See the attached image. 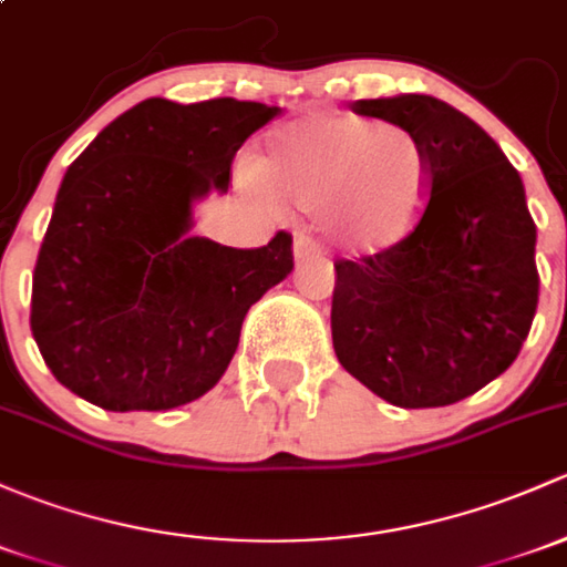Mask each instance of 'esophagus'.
Returning a JSON list of instances; mask_svg holds the SVG:
<instances>
[{
    "label": "esophagus",
    "mask_w": 567,
    "mask_h": 567,
    "mask_svg": "<svg viewBox=\"0 0 567 567\" xmlns=\"http://www.w3.org/2000/svg\"><path fill=\"white\" fill-rule=\"evenodd\" d=\"M293 255H296V260L315 258V255H320V244L315 241L309 234H299L293 241Z\"/></svg>",
    "instance_id": "1"
}]
</instances>
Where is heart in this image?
Listing matches in <instances>:
<instances>
[{
    "instance_id": "heart-1",
    "label": "heart",
    "mask_w": 567,
    "mask_h": 567,
    "mask_svg": "<svg viewBox=\"0 0 567 567\" xmlns=\"http://www.w3.org/2000/svg\"><path fill=\"white\" fill-rule=\"evenodd\" d=\"M249 178L307 212L331 206L348 241L367 252L413 236L434 189L419 135L353 113H312L271 130Z\"/></svg>"
}]
</instances>
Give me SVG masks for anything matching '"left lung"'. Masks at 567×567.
<instances>
[{
    "instance_id": "8db88e82",
    "label": "left lung",
    "mask_w": 567,
    "mask_h": 567,
    "mask_svg": "<svg viewBox=\"0 0 567 567\" xmlns=\"http://www.w3.org/2000/svg\"><path fill=\"white\" fill-rule=\"evenodd\" d=\"M350 109L419 135L434 189L413 236L333 264L337 359L396 408L462 402L516 361L538 309L522 176L473 118L437 97L355 100Z\"/></svg>"
}]
</instances>
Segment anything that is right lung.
I'll use <instances>...</instances> for the list:
<instances>
[{"label": "right lung", "instance_id": "add662e5", "mask_svg": "<svg viewBox=\"0 0 567 567\" xmlns=\"http://www.w3.org/2000/svg\"><path fill=\"white\" fill-rule=\"evenodd\" d=\"M277 105L143 100L64 174L32 277V337L53 378L113 413L174 410L217 385L244 315L293 271V236L236 249L189 236Z\"/></svg>", "mask_w": 567, "mask_h": 567}]
</instances>
